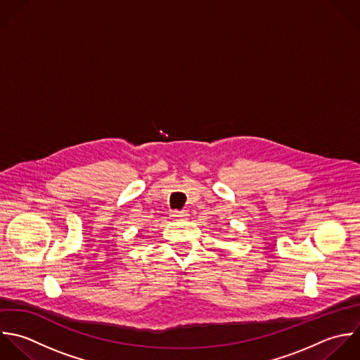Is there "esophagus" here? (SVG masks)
<instances>
[{
	"label": "esophagus",
	"mask_w": 360,
	"mask_h": 360,
	"mask_svg": "<svg viewBox=\"0 0 360 360\" xmlns=\"http://www.w3.org/2000/svg\"><path fill=\"white\" fill-rule=\"evenodd\" d=\"M171 216H172L174 219H185V217L188 216V212H186V210H174V212L171 213Z\"/></svg>",
	"instance_id": "esophagus-1"
}]
</instances>
